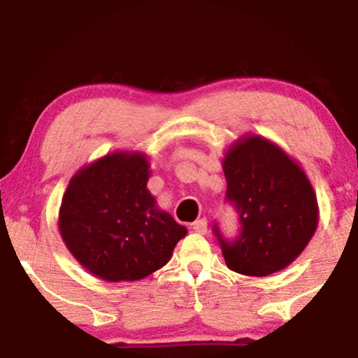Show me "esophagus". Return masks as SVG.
<instances>
[{"label": "esophagus", "instance_id": "1", "mask_svg": "<svg viewBox=\"0 0 358 358\" xmlns=\"http://www.w3.org/2000/svg\"><path fill=\"white\" fill-rule=\"evenodd\" d=\"M192 229L195 232H199V234H205L207 232V219H199V220H195L192 224Z\"/></svg>", "mask_w": 358, "mask_h": 358}]
</instances>
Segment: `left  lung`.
I'll use <instances>...</instances> for the list:
<instances>
[{"mask_svg": "<svg viewBox=\"0 0 358 358\" xmlns=\"http://www.w3.org/2000/svg\"><path fill=\"white\" fill-rule=\"evenodd\" d=\"M227 200L237 208L241 236L219 237L229 269L268 276L287 268L305 250L318 227L316 193L298 162L257 134L234 141L222 159Z\"/></svg>", "mask_w": 358, "mask_h": 358, "instance_id": "8db88e82", "label": "left lung"}]
</instances>
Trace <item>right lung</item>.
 <instances>
[{"label": "right lung", "instance_id": "right-lung-1", "mask_svg": "<svg viewBox=\"0 0 358 358\" xmlns=\"http://www.w3.org/2000/svg\"><path fill=\"white\" fill-rule=\"evenodd\" d=\"M150 162L114 151L82 166L62 196L59 231L69 252L109 282L138 281L170 261L187 229L148 190Z\"/></svg>", "mask_w": 358, "mask_h": 358}]
</instances>
